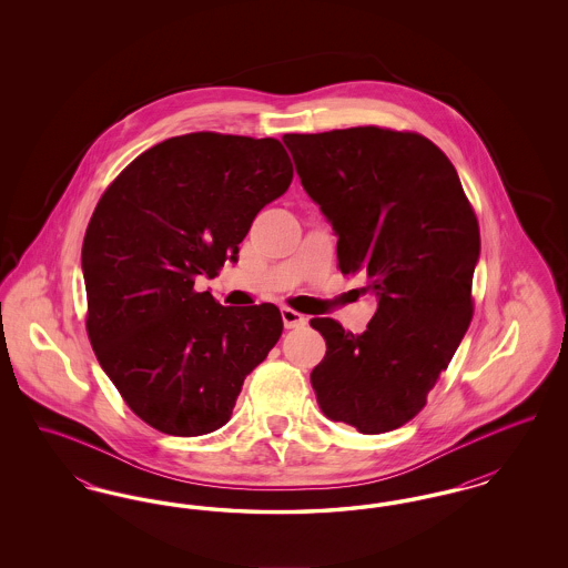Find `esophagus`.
<instances>
[{
	"label": "esophagus",
	"instance_id": "esophagus-1",
	"mask_svg": "<svg viewBox=\"0 0 568 568\" xmlns=\"http://www.w3.org/2000/svg\"><path fill=\"white\" fill-rule=\"evenodd\" d=\"M281 317H283V325H285L287 329L306 325V317L300 315L296 311H292V308H283V311H281Z\"/></svg>",
	"mask_w": 568,
	"mask_h": 568
}]
</instances>
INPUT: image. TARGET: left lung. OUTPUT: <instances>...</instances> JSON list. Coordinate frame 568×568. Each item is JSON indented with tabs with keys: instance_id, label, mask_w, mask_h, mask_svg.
I'll return each instance as SVG.
<instances>
[{
	"instance_id": "8db88e82",
	"label": "left lung",
	"mask_w": 568,
	"mask_h": 568,
	"mask_svg": "<svg viewBox=\"0 0 568 568\" xmlns=\"http://www.w3.org/2000/svg\"><path fill=\"white\" fill-rule=\"evenodd\" d=\"M297 176L338 236L343 274H362L377 313L362 334L311 320L327 345L311 385L332 422L362 434L413 419L473 317L479 223L454 163L424 135L375 125L285 134Z\"/></svg>"
}]
</instances>
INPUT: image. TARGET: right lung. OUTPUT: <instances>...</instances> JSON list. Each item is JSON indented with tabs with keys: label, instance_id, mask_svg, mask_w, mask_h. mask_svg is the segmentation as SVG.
I'll use <instances>...</instances> for the list:
<instances>
[{
	"label": "right lung",
	"instance_id": "1",
	"mask_svg": "<svg viewBox=\"0 0 568 568\" xmlns=\"http://www.w3.org/2000/svg\"><path fill=\"white\" fill-rule=\"evenodd\" d=\"M294 179L274 138H168L104 191L82 243L87 332L102 371L151 428L215 433L283 332L271 304L221 306L195 278L236 260L255 215Z\"/></svg>",
	"mask_w": 568,
	"mask_h": 568
}]
</instances>
